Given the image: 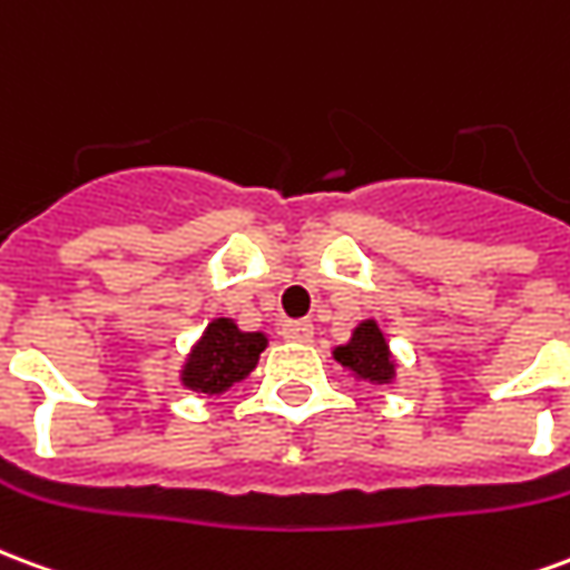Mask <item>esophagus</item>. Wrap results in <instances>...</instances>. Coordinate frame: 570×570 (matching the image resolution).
I'll use <instances>...</instances> for the list:
<instances>
[{"instance_id":"34e87169","label":"esophagus","mask_w":570,"mask_h":570,"mask_svg":"<svg viewBox=\"0 0 570 570\" xmlns=\"http://www.w3.org/2000/svg\"><path fill=\"white\" fill-rule=\"evenodd\" d=\"M281 335H284L286 342H308L311 335H314V326L308 321H286L281 326Z\"/></svg>"}]
</instances>
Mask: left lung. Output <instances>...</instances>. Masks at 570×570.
Masks as SVG:
<instances>
[{"mask_svg":"<svg viewBox=\"0 0 570 570\" xmlns=\"http://www.w3.org/2000/svg\"><path fill=\"white\" fill-rule=\"evenodd\" d=\"M335 360L351 372H357L360 379H370L375 384L394 379V360H391L387 342L372 321L360 323L354 330V338L347 345L335 347Z\"/></svg>","mask_w":570,"mask_h":570,"instance_id":"8db88e82","label":"left lung"}]
</instances>
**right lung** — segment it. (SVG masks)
Segmentation results:
<instances>
[{
	"instance_id": "add662e5",
	"label": "right lung",
	"mask_w": 570,
	"mask_h": 570,
	"mask_svg": "<svg viewBox=\"0 0 570 570\" xmlns=\"http://www.w3.org/2000/svg\"><path fill=\"white\" fill-rule=\"evenodd\" d=\"M265 351V335L240 333L235 323L213 321L207 333L191 351L186 370H183V384L200 394H223L240 379H247L253 366L259 363V354Z\"/></svg>"
}]
</instances>
